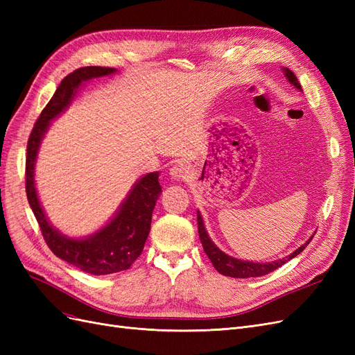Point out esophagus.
I'll return each instance as SVG.
<instances>
[{
  "label": "esophagus",
  "instance_id": "34e87169",
  "mask_svg": "<svg viewBox=\"0 0 355 355\" xmlns=\"http://www.w3.org/2000/svg\"><path fill=\"white\" fill-rule=\"evenodd\" d=\"M188 173H189V171H188V167L185 164H175L168 171L170 178L175 179V180H184V179H187Z\"/></svg>",
  "mask_w": 355,
  "mask_h": 355
}]
</instances>
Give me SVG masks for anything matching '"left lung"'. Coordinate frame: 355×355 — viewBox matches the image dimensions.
<instances>
[{"instance_id":"obj_1","label":"left lung","mask_w":355,"mask_h":355,"mask_svg":"<svg viewBox=\"0 0 355 355\" xmlns=\"http://www.w3.org/2000/svg\"><path fill=\"white\" fill-rule=\"evenodd\" d=\"M284 77L287 78V81L295 85V89H297L299 92H302V87L296 78V75L290 71L288 68H283ZM197 222H198V235L200 240L202 244V249L206 252V254L209 256V259L211 261L213 266L216 268V271L227 275V277H234V278H250V277H261V275H266L272 272L277 268H280L282 265H284L286 262H288L290 259H293L300 252H302L305 247L309 244V241L313 240L314 235L300 245L297 249L290 253L288 256L283 257V259L278 261H272V262H252V261H243V259H237V257H232L230 254H227L225 252H222L219 247L211 241V239L209 237V234L206 231V227H204V222L200 211H197Z\"/></svg>"}]
</instances>
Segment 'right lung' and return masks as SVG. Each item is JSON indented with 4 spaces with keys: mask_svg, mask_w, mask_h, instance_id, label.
Masks as SVG:
<instances>
[{
    "mask_svg": "<svg viewBox=\"0 0 355 355\" xmlns=\"http://www.w3.org/2000/svg\"><path fill=\"white\" fill-rule=\"evenodd\" d=\"M115 68L84 67L62 80L50 102L32 128L26 149V196L50 250L62 261L92 275H106L128 270L141 256L151 230L155 202L161 194L158 171L137 179L114 216L101 230L87 237H68L46 216L35 187V164L51 121L68 110L80 87L93 80L115 73Z\"/></svg>",
    "mask_w": 355,
    "mask_h": 355,
    "instance_id": "1",
    "label": "right lung"
}]
</instances>
